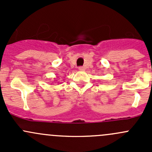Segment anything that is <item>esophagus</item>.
Returning a JSON list of instances; mask_svg holds the SVG:
<instances>
[{
  "instance_id": "1",
  "label": "esophagus",
  "mask_w": 152,
  "mask_h": 152,
  "mask_svg": "<svg viewBox=\"0 0 152 152\" xmlns=\"http://www.w3.org/2000/svg\"><path fill=\"white\" fill-rule=\"evenodd\" d=\"M79 70H85V67H82V66H80V67H79Z\"/></svg>"
}]
</instances>
